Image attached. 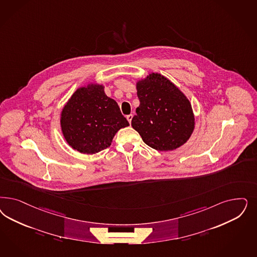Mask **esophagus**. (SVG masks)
I'll use <instances>...</instances> for the list:
<instances>
[{"mask_svg": "<svg viewBox=\"0 0 257 257\" xmlns=\"http://www.w3.org/2000/svg\"><path fill=\"white\" fill-rule=\"evenodd\" d=\"M133 114H128V115H126V119H127V121H128V123L131 124L132 123V120H133Z\"/></svg>", "mask_w": 257, "mask_h": 257, "instance_id": "1", "label": "esophagus"}]
</instances>
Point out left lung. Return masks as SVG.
Wrapping results in <instances>:
<instances>
[{"mask_svg":"<svg viewBox=\"0 0 257 257\" xmlns=\"http://www.w3.org/2000/svg\"><path fill=\"white\" fill-rule=\"evenodd\" d=\"M140 105L132 125L149 147L171 151L183 146L195 128L190 101L165 75L151 73L136 82Z\"/></svg>","mask_w":257,"mask_h":257,"instance_id":"left-lung-1","label":"left lung"}]
</instances>
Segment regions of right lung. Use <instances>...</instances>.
<instances>
[{
	"label": "right lung",
	"mask_w": 257,
	"mask_h": 257,
	"mask_svg": "<svg viewBox=\"0 0 257 257\" xmlns=\"http://www.w3.org/2000/svg\"><path fill=\"white\" fill-rule=\"evenodd\" d=\"M103 84L79 87L62 108L60 127L67 144L83 154L107 149L116 133L130 125L115 100L109 98Z\"/></svg>",
	"instance_id": "add662e5"
}]
</instances>
